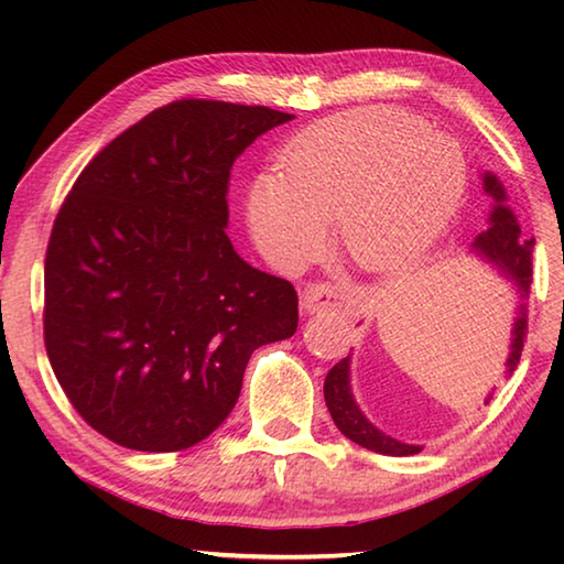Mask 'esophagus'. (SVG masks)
<instances>
[{
  "label": "esophagus",
  "mask_w": 564,
  "mask_h": 564,
  "mask_svg": "<svg viewBox=\"0 0 564 564\" xmlns=\"http://www.w3.org/2000/svg\"><path fill=\"white\" fill-rule=\"evenodd\" d=\"M340 305H348V308H358L360 295L340 291L330 283H311L303 293V311L305 313H321V311H328V308H340Z\"/></svg>",
  "instance_id": "esophagus-1"
}]
</instances>
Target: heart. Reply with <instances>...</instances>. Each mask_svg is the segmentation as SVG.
Wrapping results in <instances>:
<instances>
[{"instance_id": "heart-1", "label": "heart", "mask_w": 564, "mask_h": 564, "mask_svg": "<svg viewBox=\"0 0 564 564\" xmlns=\"http://www.w3.org/2000/svg\"><path fill=\"white\" fill-rule=\"evenodd\" d=\"M467 184L457 141L393 107L318 121L281 156V176L248 188L253 241L279 265L303 261L336 218V243L368 271L425 253L460 208Z\"/></svg>"}]
</instances>
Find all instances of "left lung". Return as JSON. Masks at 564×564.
<instances>
[{
    "instance_id": "obj_1",
    "label": "left lung",
    "mask_w": 564,
    "mask_h": 564,
    "mask_svg": "<svg viewBox=\"0 0 564 564\" xmlns=\"http://www.w3.org/2000/svg\"><path fill=\"white\" fill-rule=\"evenodd\" d=\"M482 186L488 194L492 196L495 208L490 214V228L482 231L475 238L473 251L480 256L482 261H488L492 269H498L502 279H508L514 291L520 295V305H518V318H514L512 326V340H510V352H508V376L514 373L518 368L520 356H522V346H524V333H528V293H530V283H532V248H534V238H522L520 236V224L514 214L510 212V206L505 204L508 196H505V188L495 174H485L482 176ZM323 395H326V405L328 413L333 417V423L338 425V431L348 437V441L358 443L368 451L380 453V455H413L420 453V445H408L400 443L395 437H390L386 433H380L378 427L370 423V420L362 415V410L358 408L356 398L350 393V356L343 358L328 370L326 383H323ZM492 395H488L490 400ZM485 400V403H488Z\"/></svg>"
}]
</instances>
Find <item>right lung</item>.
Wrapping results in <instances>:
<instances>
[{"mask_svg": "<svg viewBox=\"0 0 564 564\" xmlns=\"http://www.w3.org/2000/svg\"><path fill=\"white\" fill-rule=\"evenodd\" d=\"M293 113L181 99L94 156L44 261V346L66 398L129 451L202 443L256 348L291 338L299 295L234 251V161Z\"/></svg>", "mask_w": 564, "mask_h": 564, "instance_id": "right-lung-1", "label": "right lung"}]
</instances>
